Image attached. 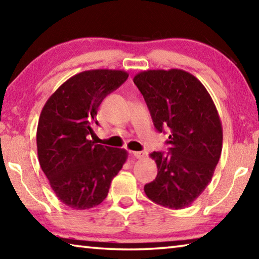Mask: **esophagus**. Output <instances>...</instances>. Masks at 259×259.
Here are the masks:
<instances>
[{
	"label": "esophagus",
	"mask_w": 259,
	"mask_h": 259,
	"mask_svg": "<svg viewBox=\"0 0 259 259\" xmlns=\"http://www.w3.org/2000/svg\"><path fill=\"white\" fill-rule=\"evenodd\" d=\"M131 154H133L136 159H144V157L146 156L145 152H131Z\"/></svg>",
	"instance_id": "esophagus-1"
}]
</instances>
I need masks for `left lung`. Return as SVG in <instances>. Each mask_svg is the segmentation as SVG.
Masks as SVG:
<instances>
[{"label": "left lung", "mask_w": 259, "mask_h": 259, "mask_svg": "<svg viewBox=\"0 0 259 259\" xmlns=\"http://www.w3.org/2000/svg\"><path fill=\"white\" fill-rule=\"evenodd\" d=\"M134 83L159 133L170 131L169 152H153L157 176L144 186L148 199L183 209L198 199L212 178L222 154L223 129L211 97L194 75L183 69H150Z\"/></svg>", "instance_id": "8db88e82"}]
</instances>
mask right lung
<instances>
[{
	"label": "right lung",
	"instance_id": "add662e5",
	"mask_svg": "<svg viewBox=\"0 0 259 259\" xmlns=\"http://www.w3.org/2000/svg\"><path fill=\"white\" fill-rule=\"evenodd\" d=\"M129 74L115 69L84 71L64 82L43 107L36 145L40 165L61 202L75 210L94 208L108 194L128 153L89 139L99 105Z\"/></svg>",
	"mask_w": 259,
	"mask_h": 259
}]
</instances>
